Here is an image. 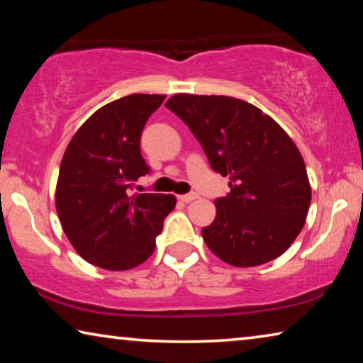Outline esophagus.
I'll use <instances>...</instances> for the list:
<instances>
[{"instance_id":"1","label":"esophagus","mask_w":363,"mask_h":363,"mask_svg":"<svg viewBox=\"0 0 363 363\" xmlns=\"http://www.w3.org/2000/svg\"><path fill=\"white\" fill-rule=\"evenodd\" d=\"M177 199H179L181 201H184V203H190V201H194L195 199H199V195L196 194H186V195H179L177 196Z\"/></svg>"}]
</instances>
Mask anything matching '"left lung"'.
<instances>
[{
	"label": "left lung",
	"instance_id": "left-lung-1",
	"mask_svg": "<svg viewBox=\"0 0 363 363\" xmlns=\"http://www.w3.org/2000/svg\"><path fill=\"white\" fill-rule=\"evenodd\" d=\"M164 107L190 128L211 168L230 179V192L214 201L216 218L201 229L206 247L235 267L284 255L303 229L312 196L293 139L235 97L174 94Z\"/></svg>",
	"mask_w": 363,
	"mask_h": 363
}]
</instances>
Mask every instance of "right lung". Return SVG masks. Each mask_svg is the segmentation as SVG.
Wrapping results in <instances>:
<instances>
[{
    "instance_id": "add662e5",
    "label": "right lung",
    "mask_w": 363,
    "mask_h": 363,
    "mask_svg": "<svg viewBox=\"0 0 363 363\" xmlns=\"http://www.w3.org/2000/svg\"><path fill=\"white\" fill-rule=\"evenodd\" d=\"M163 94H131L89 116L67 145L56 186L60 225L84 261L128 270L149 259L176 196L134 194L149 173L140 134Z\"/></svg>"
}]
</instances>
